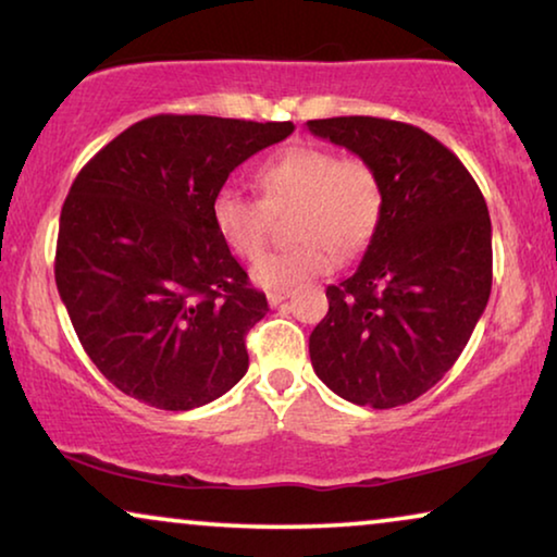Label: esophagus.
<instances>
[{
    "mask_svg": "<svg viewBox=\"0 0 557 557\" xmlns=\"http://www.w3.org/2000/svg\"><path fill=\"white\" fill-rule=\"evenodd\" d=\"M289 297V289H272V293L268 295V302L272 305V308H277V305H282Z\"/></svg>",
    "mask_w": 557,
    "mask_h": 557,
    "instance_id": "34e87169",
    "label": "esophagus"
}]
</instances>
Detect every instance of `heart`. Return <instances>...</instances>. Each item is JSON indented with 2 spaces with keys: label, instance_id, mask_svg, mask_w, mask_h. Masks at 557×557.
Here are the masks:
<instances>
[{
  "label": "heart",
  "instance_id": "1",
  "mask_svg": "<svg viewBox=\"0 0 557 557\" xmlns=\"http://www.w3.org/2000/svg\"><path fill=\"white\" fill-rule=\"evenodd\" d=\"M262 201L237 186L211 199V224L234 255L255 260L268 245L270 212L295 203L287 232L297 239L255 264L252 280L268 289H293L366 247L381 216V182L363 159L318 146H289L257 169Z\"/></svg>",
  "mask_w": 557,
  "mask_h": 557
}]
</instances>
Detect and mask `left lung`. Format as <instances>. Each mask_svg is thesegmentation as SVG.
I'll return each instance as SVG.
<instances>
[{
  "label": "left lung",
  "mask_w": 557,
  "mask_h": 557,
  "mask_svg": "<svg viewBox=\"0 0 557 557\" xmlns=\"http://www.w3.org/2000/svg\"><path fill=\"white\" fill-rule=\"evenodd\" d=\"M381 182V216L356 272L325 289L310 360L333 394L394 409L461 356L492 289V224L457 156L417 125L346 115L308 121Z\"/></svg>",
  "instance_id": "obj_1"
}]
</instances>
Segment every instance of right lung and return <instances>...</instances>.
I'll list each match as a JSON object with an SVG mask.
<instances>
[{
  "instance_id": "1",
  "label": "right lung",
  "mask_w": 557,
  "mask_h": 557,
  "mask_svg": "<svg viewBox=\"0 0 557 557\" xmlns=\"http://www.w3.org/2000/svg\"><path fill=\"white\" fill-rule=\"evenodd\" d=\"M295 125L153 115L92 156L62 203L54 282L98 371L138 401L191 411L249 368L268 297L211 224L242 161Z\"/></svg>"
}]
</instances>
